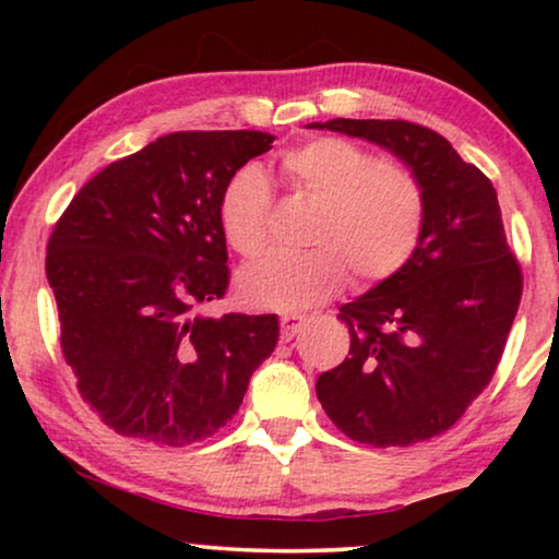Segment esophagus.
I'll list each match as a JSON object with an SVG mask.
<instances>
[{
  "label": "esophagus",
  "instance_id": "obj_1",
  "mask_svg": "<svg viewBox=\"0 0 559 559\" xmlns=\"http://www.w3.org/2000/svg\"><path fill=\"white\" fill-rule=\"evenodd\" d=\"M280 325H282V341H289L300 333V328L305 325V316H300V312H285V316L280 318Z\"/></svg>",
  "mask_w": 559,
  "mask_h": 559
}]
</instances>
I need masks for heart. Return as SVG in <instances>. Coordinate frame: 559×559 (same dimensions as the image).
<instances>
[{
  "label": "heart",
  "instance_id": "1",
  "mask_svg": "<svg viewBox=\"0 0 559 559\" xmlns=\"http://www.w3.org/2000/svg\"><path fill=\"white\" fill-rule=\"evenodd\" d=\"M295 193L318 203L308 228L310 251L272 254L239 274V293L254 308L308 310L348 285L394 277L409 264L427 221L425 182L409 167L384 163L346 136H318L280 159ZM272 188L254 165L226 182L218 218L226 241L243 257L270 243Z\"/></svg>",
  "mask_w": 559,
  "mask_h": 559
}]
</instances>
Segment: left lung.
<instances>
[{
	"instance_id": "1",
	"label": "left lung",
	"mask_w": 559,
	"mask_h": 559,
	"mask_svg": "<svg viewBox=\"0 0 559 559\" xmlns=\"http://www.w3.org/2000/svg\"><path fill=\"white\" fill-rule=\"evenodd\" d=\"M310 129L361 136L427 190L423 241L394 277L346 302L350 348L320 373L325 415L350 440L407 448L453 427L493 379L522 300L499 198L445 136L404 119H331Z\"/></svg>"
}]
</instances>
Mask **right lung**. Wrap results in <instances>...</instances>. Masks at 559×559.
Listing matches in <instances>:
<instances>
[{"mask_svg": "<svg viewBox=\"0 0 559 559\" xmlns=\"http://www.w3.org/2000/svg\"><path fill=\"white\" fill-rule=\"evenodd\" d=\"M274 136L173 132L106 165L58 218L45 272L83 402L124 438L182 448L236 412L277 316H198L228 289L218 203Z\"/></svg>", "mask_w": 559, "mask_h": 559, "instance_id": "1", "label": "right lung"}]
</instances>
